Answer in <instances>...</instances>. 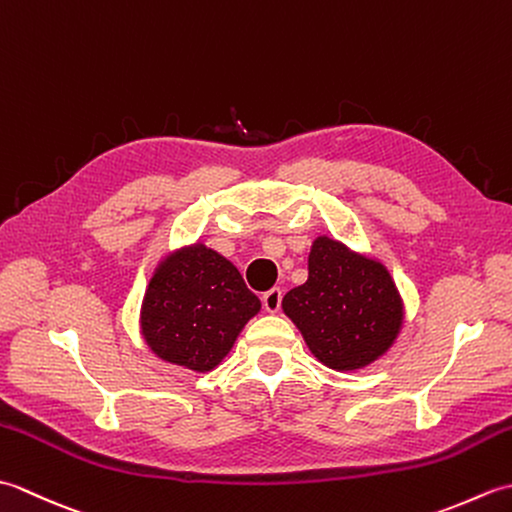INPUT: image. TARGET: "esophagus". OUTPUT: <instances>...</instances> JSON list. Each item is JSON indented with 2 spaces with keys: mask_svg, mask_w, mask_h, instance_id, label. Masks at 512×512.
<instances>
[{
  "mask_svg": "<svg viewBox=\"0 0 512 512\" xmlns=\"http://www.w3.org/2000/svg\"><path fill=\"white\" fill-rule=\"evenodd\" d=\"M281 297H284V292H281V288H270L268 292H264V297H262L264 310L270 312V314L279 312V308H281Z\"/></svg>",
  "mask_w": 512,
  "mask_h": 512,
  "instance_id": "1",
  "label": "esophagus"
}]
</instances>
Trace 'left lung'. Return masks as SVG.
I'll return each instance as SVG.
<instances>
[{
    "mask_svg": "<svg viewBox=\"0 0 512 512\" xmlns=\"http://www.w3.org/2000/svg\"><path fill=\"white\" fill-rule=\"evenodd\" d=\"M281 306L310 352L336 372L374 363L402 328V301L387 268L325 235L310 248L308 281Z\"/></svg>",
    "mask_w": 512,
    "mask_h": 512,
    "instance_id": "obj_1",
    "label": "left lung"
}]
</instances>
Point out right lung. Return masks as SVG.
Returning a JSON list of instances; mask_svg holds the SVG:
<instances>
[{
	"label": "right lung",
	"mask_w": 512,
	"mask_h": 512,
	"mask_svg": "<svg viewBox=\"0 0 512 512\" xmlns=\"http://www.w3.org/2000/svg\"><path fill=\"white\" fill-rule=\"evenodd\" d=\"M259 308L226 257L193 244L158 264L140 308V330L162 361L211 372Z\"/></svg>",
	"instance_id": "add662e5"
}]
</instances>
